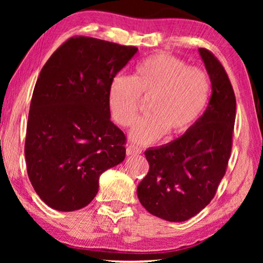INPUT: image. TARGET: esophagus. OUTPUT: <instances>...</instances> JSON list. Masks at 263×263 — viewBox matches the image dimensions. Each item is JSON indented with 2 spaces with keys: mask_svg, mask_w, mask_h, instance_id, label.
Masks as SVG:
<instances>
[{
  "mask_svg": "<svg viewBox=\"0 0 263 263\" xmlns=\"http://www.w3.org/2000/svg\"><path fill=\"white\" fill-rule=\"evenodd\" d=\"M141 153V148L136 146H132L129 145L127 147V156H136V154Z\"/></svg>",
  "mask_w": 263,
  "mask_h": 263,
  "instance_id": "obj_1",
  "label": "esophagus"
}]
</instances>
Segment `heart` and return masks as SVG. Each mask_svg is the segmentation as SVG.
I'll return each mask as SVG.
<instances>
[{"label": "heart", "mask_w": 263, "mask_h": 263, "mask_svg": "<svg viewBox=\"0 0 263 263\" xmlns=\"http://www.w3.org/2000/svg\"><path fill=\"white\" fill-rule=\"evenodd\" d=\"M211 80L206 71L178 57L157 53L136 64L132 78L116 75L107 89V107L112 120L128 127L135 120L140 97H149L148 114L133 125L129 136L140 145L156 142L189 130L206 109Z\"/></svg>", "instance_id": "obj_1"}]
</instances>
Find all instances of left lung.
Listing matches in <instances>:
<instances>
[{"instance_id": "1", "label": "left lung", "mask_w": 263, "mask_h": 263, "mask_svg": "<svg viewBox=\"0 0 263 263\" xmlns=\"http://www.w3.org/2000/svg\"><path fill=\"white\" fill-rule=\"evenodd\" d=\"M199 53L212 84L206 110L181 138L146 151L149 171L136 190L146 211L172 222L188 220L211 202L231 154L235 93L213 53Z\"/></svg>"}]
</instances>
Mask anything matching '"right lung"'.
Masks as SVG:
<instances>
[{
    "label": "right lung",
    "instance_id": "add662e5",
    "mask_svg": "<svg viewBox=\"0 0 263 263\" xmlns=\"http://www.w3.org/2000/svg\"><path fill=\"white\" fill-rule=\"evenodd\" d=\"M138 52L91 37L70 38L41 70L25 142L28 178L49 207L73 212L91 202L99 177L125 158V136L111 122L107 89Z\"/></svg>",
    "mask_w": 263,
    "mask_h": 263
}]
</instances>
